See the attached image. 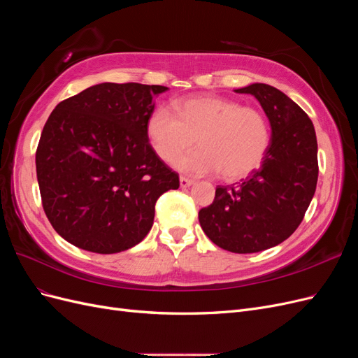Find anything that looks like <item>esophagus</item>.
Segmentation results:
<instances>
[{"instance_id":"obj_1","label":"esophagus","mask_w":358,"mask_h":358,"mask_svg":"<svg viewBox=\"0 0 358 358\" xmlns=\"http://www.w3.org/2000/svg\"><path fill=\"white\" fill-rule=\"evenodd\" d=\"M179 182H180V187H182V188H188V187H191L192 183H194L192 179H188V178H185V176H180V178H179Z\"/></svg>"}]
</instances>
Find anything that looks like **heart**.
<instances>
[{
  "label": "heart",
  "instance_id": "b5f03b06",
  "mask_svg": "<svg viewBox=\"0 0 358 358\" xmlns=\"http://www.w3.org/2000/svg\"><path fill=\"white\" fill-rule=\"evenodd\" d=\"M146 133L155 154L166 162L176 159L197 138L201 149L177 157L175 166L194 176L221 171L229 180L257 170L270 143L262 112L221 96H191L176 103L175 113L159 106L148 117Z\"/></svg>",
  "mask_w": 358,
  "mask_h": 358
}]
</instances>
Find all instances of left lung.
I'll use <instances>...</instances> for the list:
<instances>
[{
    "mask_svg": "<svg viewBox=\"0 0 358 358\" xmlns=\"http://www.w3.org/2000/svg\"><path fill=\"white\" fill-rule=\"evenodd\" d=\"M262 104L272 140L263 164L241 183L216 187L199 212L209 239L225 251L252 254L284 242L305 218L318 180L315 128L300 106L266 83L236 90Z\"/></svg>",
    "mask_w": 358,
    "mask_h": 358,
    "instance_id": "left-lung-1",
    "label": "left lung"
}]
</instances>
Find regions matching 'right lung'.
<instances>
[{"label": "right lung", "instance_id": "obj_1", "mask_svg": "<svg viewBox=\"0 0 358 358\" xmlns=\"http://www.w3.org/2000/svg\"><path fill=\"white\" fill-rule=\"evenodd\" d=\"M169 88L100 83L61 101L36 150L41 204L71 245L115 254L145 239L155 203L179 188V175L149 143L154 100Z\"/></svg>", "mask_w": 358, "mask_h": 358}]
</instances>
